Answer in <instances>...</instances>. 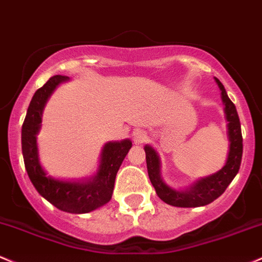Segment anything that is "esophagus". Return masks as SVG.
<instances>
[{"instance_id": "obj_1", "label": "esophagus", "mask_w": 262, "mask_h": 262, "mask_svg": "<svg viewBox=\"0 0 262 262\" xmlns=\"http://www.w3.org/2000/svg\"><path fill=\"white\" fill-rule=\"evenodd\" d=\"M147 137H148V135H147V132L143 130H136L134 132V135H132V139H134L135 143L146 142Z\"/></svg>"}]
</instances>
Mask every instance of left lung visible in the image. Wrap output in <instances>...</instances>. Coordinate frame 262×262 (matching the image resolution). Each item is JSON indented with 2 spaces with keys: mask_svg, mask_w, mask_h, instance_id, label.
Listing matches in <instances>:
<instances>
[{
  "mask_svg": "<svg viewBox=\"0 0 262 262\" xmlns=\"http://www.w3.org/2000/svg\"><path fill=\"white\" fill-rule=\"evenodd\" d=\"M215 80L220 90H222L226 120L229 122V140H230V151H229L228 161L218 173L196 182L188 192H178V190L172 189L163 183L160 174V160H158L157 154L152 147H145L149 181H151L152 186L155 187L157 195L164 203L173 205V207L194 208L209 204L225 192V189L231 183L236 173L239 172L243 157V135L239 115H237L236 107H235L233 101L229 99L228 94L225 92L224 85L220 83L219 79H215Z\"/></svg>",
  "mask_w": 262,
  "mask_h": 262,
  "instance_id": "left-lung-1",
  "label": "left lung"
}]
</instances>
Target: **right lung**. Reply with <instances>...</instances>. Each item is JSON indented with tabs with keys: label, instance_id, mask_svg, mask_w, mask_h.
<instances>
[{
	"label": "right lung",
	"instance_id": "1",
	"mask_svg": "<svg viewBox=\"0 0 262 262\" xmlns=\"http://www.w3.org/2000/svg\"><path fill=\"white\" fill-rule=\"evenodd\" d=\"M67 79L68 76L63 75L53 76L34 93L22 125V154L28 177L43 198L63 211L83 214L98 209L110 201L116 173L132 143L130 140L106 143L98 176L88 183H69L47 177L38 160L36 135L47 99L55 86Z\"/></svg>",
	"mask_w": 262,
	"mask_h": 262
}]
</instances>
